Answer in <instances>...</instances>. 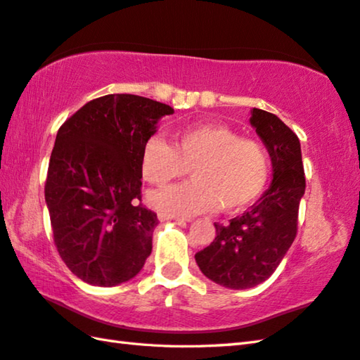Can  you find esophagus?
I'll return each mask as SVG.
<instances>
[{
  "instance_id": "34e87169",
  "label": "esophagus",
  "mask_w": 360,
  "mask_h": 360,
  "mask_svg": "<svg viewBox=\"0 0 360 360\" xmlns=\"http://www.w3.org/2000/svg\"><path fill=\"white\" fill-rule=\"evenodd\" d=\"M158 218L160 221H168V220H174V221H178V223H184V218H179V217H174V215H170V214H164V212H160L159 215H158Z\"/></svg>"
}]
</instances>
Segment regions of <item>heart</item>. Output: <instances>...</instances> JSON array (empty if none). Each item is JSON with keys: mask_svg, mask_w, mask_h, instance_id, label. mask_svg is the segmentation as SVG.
Segmentation results:
<instances>
[{"mask_svg": "<svg viewBox=\"0 0 360 360\" xmlns=\"http://www.w3.org/2000/svg\"><path fill=\"white\" fill-rule=\"evenodd\" d=\"M143 179L164 187L192 168L193 181L148 195L160 212L192 217L220 207L237 212L259 198L270 176V158L255 140L224 124H200L176 132L174 145L151 136L142 150Z\"/></svg>", "mask_w": 360, "mask_h": 360, "instance_id": "heart-1", "label": "heart"}]
</instances>
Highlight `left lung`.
Instances as JSON below:
<instances>
[{"label": "left lung", "mask_w": 360, "mask_h": 360, "mask_svg": "<svg viewBox=\"0 0 360 360\" xmlns=\"http://www.w3.org/2000/svg\"><path fill=\"white\" fill-rule=\"evenodd\" d=\"M250 123L270 154L271 184L243 215L224 226L215 223V240L195 255L204 276L234 290L256 287L278 269L297 237L306 190L297 134L262 109L251 110Z\"/></svg>", "instance_id": "left-lung-1"}]
</instances>
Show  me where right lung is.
<instances>
[{
	"label": "right lung",
	"mask_w": 360,
	"mask_h": 360,
	"mask_svg": "<svg viewBox=\"0 0 360 360\" xmlns=\"http://www.w3.org/2000/svg\"><path fill=\"white\" fill-rule=\"evenodd\" d=\"M150 98L117 94L89 101L60 126L45 184L54 243L84 283L114 287L143 269L158 215L137 204L142 150L162 117Z\"/></svg>",
	"instance_id": "obj_1"
}]
</instances>
